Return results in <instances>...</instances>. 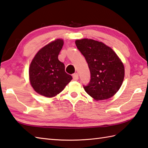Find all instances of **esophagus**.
<instances>
[{"label": "esophagus", "instance_id": "34e87169", "mask_svg": "<svg viewBox=\"0 0 148 148\" xmlns=\"http://www.w3.org/2000/svg\"><path fill=\"white\" fill-rule=\"evenodd\" d=\"M73 78L74 80H78V73H74L73 75Z\"/></svg>", "mask_w": 148, "mask_h": 148}]
</instances>
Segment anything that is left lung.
Wrapping results in <instances>:
<instances>
[{
  "label": "left lung",
  "instance_id": "obj_1",
  "mask_svg": "<svg viewBox=\"0 0 148 148\" xmlns=\"http://www.w3.org/2000/svg\"><path fill=\"white\" fill-rule=\"evenodd\" d=\"M78 50L88 64L91 79L83 86L86 92L96 100L110 98L118 91L125 77L123 62L111 48L89 39L75 41Z\"/></svg>",
  "mask_w": 148,
  "mask_h": 148
}]
</instances>
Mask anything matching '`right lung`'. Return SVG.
Instances as JSON below:
<instances>
[{
  "label": "right lung",
  "instance_id": "right-lung-1",
  "mask_svg": "<svg viewBox=\"0 0 148 148\" xmlns=\"http://www.w3.org/2000/svg\"><path fill=\"white\" fill-rule=\"evenodd\" d=\"M64 41L61 39L51 42L38 51L29 68L31 86L41 95L53 97L61 92L72 80L65 72V66L58 59Z\"/></svg>",
  "mask_w": 148,
  "mask_h": 148
}]
</instances>
